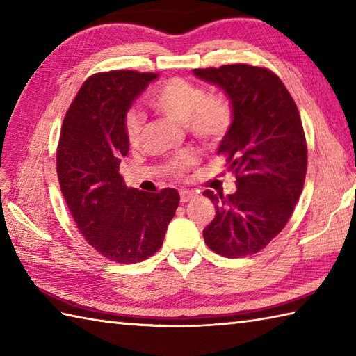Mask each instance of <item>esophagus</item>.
<instances>
[{"label":"esophagus","mask_w":356,"mask_h":356,"mask_svg":"<svg viewBox=\"0 0 356 356\" xmlns=\"http://www.w3.org/2000/svg\"><path fill=\"white\" fill-rule=\"evenodd\" d=\"M194 197H195V193H193V191H188V190L180 191V202H182V203L190 202Z\"/></svg>","instance_id":"34e87169"}]
</instances>
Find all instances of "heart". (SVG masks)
<instances>
[{"label":"heart","mask_w":356,"mask_h":356,"mask_svg":"<svg viewBox=\"0 0 356 356\" xmlns=\"http://www.w3.org/2000/svg\"><path fill=\"white\" fill-rule=\"evenodd\" d=\"M148 102L161 115L185 124L195 138L208 145L220 142L232 124V108L228 101L222 97H208V93L202 87L180 78L168 79L159 86L151 93ZM142 124L143 119L139 113H128L125 130L130 143L139 140ZM194 161V153L185 151L172 159L170 170L180 172L193 165Z\"/></svg>","instance_id":"heart-1"}]
</instances>
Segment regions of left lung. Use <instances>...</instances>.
I'll list each match as a JSON object with an SVG mask.
<instances>
[{"label": "left lung", "mask_w": 356, "mask_h": 356, "mask_svg": "<svg viewBox=\"0 0 356 356\" xmlns=\"http://www.w3.org/2000/svg\"><path fill=\"white\" fill-rule=\"evenodd\" d=\"M193 73L229 97L232 124L217 154L237 179L234 194L203 193L216 207L203 238L218 255H251L282 232L303 191L307 147L300 113L283 82L263 67L231 64Z\"/></svg>", "instance_id": "1"}]
</instances>
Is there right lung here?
<instances>
[{"instance_id": "right-lung-1", "label": "right lung", "mask_w": 356, "mask_h": 356, "mask_svg": "<svg viewBox=\"0 0 356 356\" xmlns=\"http://www.w3.org/2000/svg\"><path fill=\"white\" fill-rule=\"evenodd\" d=\"M157 73L115 70L90 76L65 113L56 151L59 185L82 236L105 259L147 260L161 249L179 193L128 188L119 174L128 153L127 111Z\"/></svg>"}]
</instances>
